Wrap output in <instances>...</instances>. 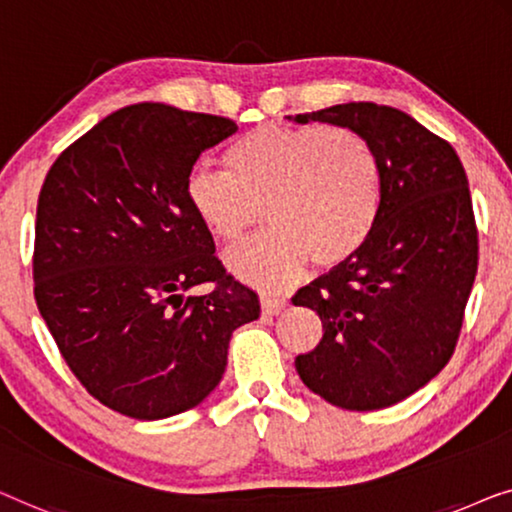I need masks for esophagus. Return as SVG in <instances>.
I'll use <instances>...</instances> for the list:
<instances>
[{
	"mask_svg": "<svg viewBox=\"0 0 512 512\" xmlns=\"http://www.w3.org/2000/svg\"><path fill=\"white\" fill-rule=\"evenodd\" d=\"M285 306H287V301L280 297H262V313L264 315H278Z\"/></svg>",
	"mask_w": 512,
	"mask_h": 512,
	"instance_id": "esophagus-1",
	"label": "esophagus"
}]
</instances>
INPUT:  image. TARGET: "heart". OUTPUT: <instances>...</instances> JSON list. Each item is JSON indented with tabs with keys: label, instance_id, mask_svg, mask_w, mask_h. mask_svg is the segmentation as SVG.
I'll return each instance as SVG.
<instances>
[{
	"label": "heart",
	"instance_id": "1",
	"mask_svg": "<svg viewBox=\"0 0 512 512\" xmlns=\"http://www.w3.org/2000/svg\"><path fill=\"white\" fill-rule=\"evenodd\" d=\"M227 171L192 169L185 199L215 239L236 243L259 220L269 232L229 250L227 266L259 290H285L311 259L336 269L362 253L383 213V162L350 127L262 125L225 153Z\"/></svg>",
	"mask_w": 512,
	"mask_h": 512
}]
</instances>
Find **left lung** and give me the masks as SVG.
<instances>
[{"label": "left lung", "mask_w": 512, "mask_h": 512, "mask_svg": "<svg viewBox=\"0 0 512 512\" xmlns=\"http://www.w3.org/2000/svg\"><path fill=\"white\" fill-rule=\"evenodd\" d=\"M290 120L357 129L383 162V213L369 243L294 297L325 331L294 364L338 408H387L438 376L462 334L478 273L469 178L448 141L392 106L350 102Z\"/></svg>", "instance_id": "obj_1"}]
</instances>
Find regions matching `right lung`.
Masks as SVG:
<instances>
[{
    "instance_id": "obj_1",
    "label": "right lung",
    "mask_w": 512,
    "mask_h": 512,
    "mask_svg": "<svg viewBox=\"0 0 512 512\" xmlns=\"http://www.w3.org/2000/svg\"><path fill=\"white\" fill-rule=\"evenodd\" d=\"M236 129L125 106L62 150L41 185L34 299L78 383L115 413L194 408L225 373L232 331L259 318L257 294L227 273L185 199L199 155ZM206 282L211 293L184 297Z\"/></svg>"
}]
</instances>
